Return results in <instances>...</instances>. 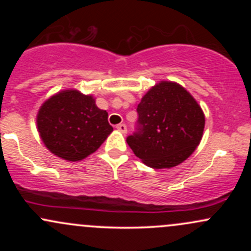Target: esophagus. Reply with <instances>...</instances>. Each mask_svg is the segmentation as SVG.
<instances>
[{"instance_id": "34e87169", "label": "esophagus", "mask_w": 251, "mask_h": 251, "mask_svg": "<svg viewBox=\"0 0 251 251\" xmlns=\"http://www.w3.org/2000/svg\"><path fill=\"white\" fill-rule=\"evenodd\" d=\"M117 129L122 132V133H126V132H127V127H126L125 124H119V125H117Z\"/></svg>"}]
</instances>
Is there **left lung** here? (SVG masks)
Wrapping results in <instances>:
<instances>
[{
  "label": "left lung",
  "mask_w": 251,
  "mask_h": 251,
  "mask_svg": "<svg viewBox=\"0 0 251 251\" xmlns=\"http://www.w3.org/2000/svg\"><path fill=\"white\" fill-rule=\"evenodd\" d=\"M138 131L126 142L133 153L152 169H171L195 152L203 137L205 116L183 86L160 81L137 107Z\"/></svg>",
  "instance_id": "obj_1"
}]
</instances>
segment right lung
Here are the masks:
<instances>
[{
    "label": "right lung",
    "mask_w": 251,
    "mask_h": 251,
    "mask_svg": "<svg viewBox=\"0 0 251 251\" xmlns=\"http://www.w3.org/2000/svg\"><path fill=\"white\" fill-rule=\"evenodd\" d=\"M108 113L96 98L77 89H63L46 100L36 116L40 138L53 154L77 162L94 153L112 133Z\"/></svg>",
    "instance_id": "obj_1"
}]
</instances>
